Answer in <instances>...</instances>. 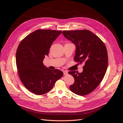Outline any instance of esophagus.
Segmentation results:
<instances>
[{
  "label": "esophagus",
  "instance_id": "esophagus-1",
  "mask_svg": "<svg viewBox=\"0 0 123 123\" xmlns=\"http://www.w3.org/2000/svg\"><path fill=\"white\" fill-rule=\"evenodd\" d=\"M68 74V73L67 71H65L63 72V74H64V75H67Z\"/></svg>",
  "mask_w": 123,
  "mask_h": 123
}]
</instances>
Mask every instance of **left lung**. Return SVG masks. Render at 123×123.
Instances as JSON below:
<instances>
[{
	"label": "left lung",
	"instance_id": "obj_1",
	"mask_svg": "<svg viewBox=\"0 0 123 123\" xmlns=\"http://www.w3.org/2000/svg\"><path fill=\"white\" fill-rule=\"evenodd\" d=\"M62 33L76 45L74 61L84 64L82 73L68 72L75 80L69 88L80 96L91 93L102 82L107 71L108 57L105 45L88 30L63 31Z\"/></svg>",
	"mask_w": 123,
	"mask_h": 123
}]
</instances>
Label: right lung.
Returning a JSON list of instances; mask_svg holds the SVG:
<instances>
[{
	"instance_id": "right-lung-1",
	"label": "right lung",
	"mask_w": 123,
	"mask_h": 123,
	"mask_svg": "<svg viewBox=\"0 0 123 123\" xmlns=\"http://www.w3.org/2000/svg\"><path fill=\"white\" fill-rule=\"evenodd\" d=\"M61 32L38 29L26 36L18 45L16 54L18 74L25 87L34 94L49 92L63 75L61 71L50 70L43 63L52 44Z\"/></svg>"
}]
</instances>
